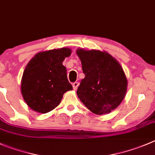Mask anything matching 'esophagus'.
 <instances>
[{"label":"esophagus","mask_w":155,"mask_h":155,"mask_svg":"<svg viewBox=\"0 0 155 155\" xmlns=\"http://www.w3.org/2000/svg\"><path fill=\"white\" fill-rule=\"evenodd\" d=\"M79 83L78 82H75L73 83V88L74 90H76L78 88V86H79Z\"/></svg>","instance_id":"34e87169"}]
</instances>
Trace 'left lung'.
Masks as SVG:
<instances>
[{"instance_id": "obj_1", "label": "left lung", "mask_w": 155, "mask_h": 155, "mask_svg": "<svg viewBox=\"0 0 155 155\" xmlns=\"http://www.w3.org/2000/svg\"><path fill=\"white\" fill-rule=\"evenodd\" d=\"M85 78L76 91L89 110L97 115L117 107L127 90V79L118 61L105 51L78 49Z\"/></svg>"}]
</instances>
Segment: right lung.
Returning a JSON list of instances; mask_svg holds the SVG:
<instances>
[{
	"mask_svg": "<svg viewBox=\"0 0 155 155\" xmlns=\"http://www.w3.org/2000/svg\"><path fill=\"white\" fill-rule=\"evenodd\" d=\"M67 48L42 51L28 62L21 80L24 101L33 110L46 114L59 105L64 93L73 89L62 64L70 56Z\"/></svg>",
	"mask_w": 155,
	"mask_h": 155,
	"instance_id": "1",
	"label": "right lung"
}]
</instances>
